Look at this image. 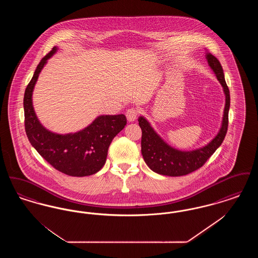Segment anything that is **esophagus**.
Here are the masks:
<instances>
[{
    "label": "esophagus",
    "instance_id": "esophagus-1",
    "mask_svg": "<svg viewBox=\"0 0 258 258\" xmlns=\"http://www.w3.org/2000/svg\"><path fill=\"white\" fill-rule=\"evenodd\" d=\"M137 115H138V111L136 110L135 108H130L126 110V113H125V116H126V119L128 122L135 121V119L137 118Z\"/></svg>",
    "mask_w": 258,
    "mask_h": 258
}]
</instances>
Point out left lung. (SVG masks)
Wrapping results in <instances>:
<instances>
[{
	"mask_svg": "<svg viewBox=\"0 0 258 258\" xmlns=\"http://www.w3.org/2000/svg\"><path fill=\"white\" fill-rule=\"evenodd\" d=\"M206 59L210 68L213 70L223 88L225 95V106L220 132L207 145L191 151H182L168 145L155 132L147 119L140 116L138 122L142 130L141 153L150 169L158 174L177 177L196 171L221 146L226 135L228 127V111L230 107L229 90L226 85L220 61L209 52L206 53Z\"/></svg>",
	"mask_w": 258,
	"mask_h": 258,
	"instance_id": "8db88e82",
	"label": "left lung"
}]
</instances>
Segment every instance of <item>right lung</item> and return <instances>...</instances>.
I'll return each instance as SVG.
<instances>
[{"instance_id":"obj_1","label":"right lung","mask_w":258,"mask_h":258,"mask_svg":"<svg viewBox=\"0 0 258 258\" xmlns=\"http://www.w3.org/2000/svg\"><path fill=\"white\" fill-rule=\"evenodd\" d=\"M57 50L54 46L41 59L26 88L23 101L26 135L37 153L58 171L74 177L90 176L103 167L109 145L126 124V118L123 114L100 115L84 130L68 135L46 130L37 119L32 98L38 75Z\"/></svg>"}]
</instances>
